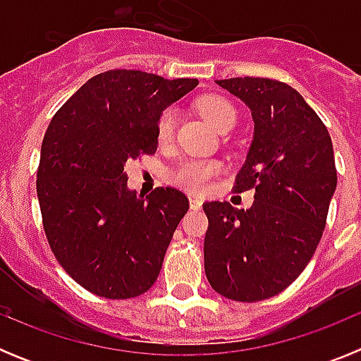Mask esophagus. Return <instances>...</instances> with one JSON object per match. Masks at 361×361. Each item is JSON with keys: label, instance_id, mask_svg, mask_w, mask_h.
Wrapping results in <instances>:
<instances>
[{"label": "esophagus", "instance_id": "1", "mask_svg": "<svg viewBox=\"0 0 361 361\" xmlns=\"http://www.w3.org/2000/svg\"><path fill=\"white\" fill-rule=\"evenodd\" d=\"M190 206L191 209H200L202 208V199L200 197H190Z\"/></svg>", "mask_w": 361, "mask_h": 361}]
</instances>
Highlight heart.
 I'll list each match as a JSON object with an SVG mask.
<instances>
[{
    "mask_svg": "<svg viewBox=\"0 0 361 361\" xmlns=\"http://www.w3.org/2000/svg\"><path fill=\"white\" fill-rule=\"evenodd\" d=\"M199 110L204 119L212 124L213 128L222 132L226 128H233L237 123V110L229 103L228 99L219 97V95H208L199 101ZM175 123H177V114L173 108L162 111L161 119L157 124V137L161 142H168L173 137ZM222 166L219 162L208 161H186L178 164L171 171V183L184 188L188 191L204 193L212 186L213 178L220 173Z\"/></svg>",
    "mask_w": 361,
    "mask_h": 361,
    "instance_id": "1",
    "label": "heart"
}]
</instances>
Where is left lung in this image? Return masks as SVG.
<instances>
[{"mask_svg": "<svg viewBox=\"0 0 361 361\" xmlns=\"http://www.w3.org/2000/svg\"><path fill=\"white\" fill-rule=\"evenodd\" d=\"M215 82L251 110L253 141L235 190H253L255 202L250 209L204 202V269L219 295L258 302L291 286L320 244L336 190L333 142L317 111L286 82Z\"/></svg>", "mask_w": 361, "mask_h": 361, "instance_id": "obj_1", "label": "left lung"}]
</instances>
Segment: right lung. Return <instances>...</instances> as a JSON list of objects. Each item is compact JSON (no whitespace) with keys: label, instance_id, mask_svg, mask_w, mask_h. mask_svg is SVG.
Instances as JSON below:
<instances>
[{"label":"right lung","instance_id":"right-lung-1","mask_svg":"<svg viewBox=\"0 0 361 361\" xmlns=\"http://www.w3.org/2000/svg\"><path fill=\"white\" fill-rule=\"evenodd\" d=\"M199 85L141 70L85 82L50 121L37 168L44 235L57 262L103 298L152 288L190 202L175 188L139 197L124 164L157 149L162 111Z\"/></svg>","mask_w":361,"mask_h":361}]
</instances>
